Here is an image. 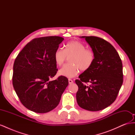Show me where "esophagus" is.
Here are the masks:
<instances>
[{"mask_svg": "<svg viewBox=\"0 0 135 135\" xmlns=\"http://www.w3.org/2000/svg\"><path fill=\"white\" fill-rule=\"evenodd\" d=\"M68 80H69V84H72L73 83V80L71 79H69Z\"/></svg>", "mask_w": 135, "mask_h": 135, "instance_id": "obj_1", "label": "esophagus"}]
</instances>
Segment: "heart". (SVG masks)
Returning a JSON list of instances; mask_svg holds the SVG:
<instances>
[{"label":"heart","mask_w":135,"mask_h":135,"mask_svg":"<svg viewBox=\"0 0 135 135\" xmlns=\"http://www.w3.org/2000/svg\"><path fill=\"white\" fill-rule=\"evenodd\" d=\"M69 62L60 69L59 74L68 78L75 76L79 72L86 71L91 67L94 60L95 54L92 50L86 49L85 45L79 41L69 42L64 49L58 48L54 54V60L57 65H63L68 57Z\"/></svg>","instance_id":"obj_1"}]
</instances>
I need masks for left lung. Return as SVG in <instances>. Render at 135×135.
Here are the masks:
<instances>
[{
	"label": "left lung",
	"instance_id": "left-lung-1",
	"mask_svg": "<svg viewBox=\"0 0 135 135\" xmlns=\"http://www.w3.org/2000/svg\"><path fill=\"white\" fill-rule=\"evenodd\" d=\"M84 38L95 54V60L88 70L75 80L79 107L89 111H99L115 100L123 83V66L117 51L103 39L94 36ZM89 83V86L85 84Z\"/></svg>",
	"mask_w": 135,
	"mask_h": 135
}]
</instances>
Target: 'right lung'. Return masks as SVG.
I'll use <instances>...</instances> for the list:
<instances>
[{
    "mask_svg": "<svg viewBox=\"0 0 135 135\" xmlns=\"http://www.w3.org/2000/svg\"><path fill=\"white\" fill-rule=\"evenodd\" d=\"M64 39L57 36L34 39L15 59L13 88L21 103L31 111L46 113L54 109L68 85L64 76L50 80L57 71L54 54Z\"/></svg>",
    "mask_w": 135,
    "mask_h": 135,
    "instance_id": "obj_1",
    "label": "right lung"
}]
</instances>
